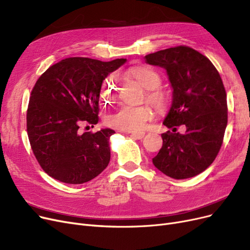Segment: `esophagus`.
Here are the masks:
<instances>
[{"instance_id": "esophagus-1", "label": "esophagus", "mask_w": 250, "mask_h": 250, "mask_svg": "<svg viewBox=\"0 0 250 250\" xmlns=\"http://www.w3.org/2000/svg\"><path fill=\"white\" fill-rule=\"evenodd\" d=\"M131 135V137L135 138V139H141L142 137L145 136V132H126Z\"/></svg>"}]
</instances>
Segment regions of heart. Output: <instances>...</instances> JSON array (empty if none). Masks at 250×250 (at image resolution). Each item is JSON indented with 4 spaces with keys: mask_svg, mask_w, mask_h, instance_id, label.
<instances>
[{
    "mask_svg": "<svg viewBox=\"0 0 250 250\" xmlns=\"http://www.w3.org/2000/svg\"><path fill=\"white\" fill-rule=\"evenodd\" d=\"M131 76L139 84L146 88V101L149 102L154 108L163 111L168 104L166 93L158 88L162 79L161 76L150 67L140 66L131 71ZM117 88L111 82L105 83L102 91L104 99H110ZM153 111L148 104L144 105H129L123 104L114 113L106 117V124L109 126L123 130V131H134L144 128L146 124L153 118Z\"/></svg>",
    "mask_w": 250,
    "mask_h": 250,
    "instance_id": "obj_1",
    "label": "heart"
}]
</instances>
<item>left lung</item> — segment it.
I'll return each mask as SVG.
<instances>
[{"label": "left lung", "mask_w": 250, "mask_h": 250, "mask_svg": "<svg viewBox=\"0 0 250 250\" xmlns=\"http://www.w3.org/2000/svg\"><path fill=\"white\" fill-rule=\"evenodd\" d=\"M146 62L166 69L173 87L171 109L164 125L183 126L181 134H162L163 146L152 159L161 172L186 179L208 169L217 158L228 123L227 96L217 68L187 45L146 55Z\"/></svg>", "instance_id": "8db88e82"}]
</instances>
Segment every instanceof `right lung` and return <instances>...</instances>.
<instances>
[{"label":"right lung","mask_w":250,"mask_h":250,"mask_svg":"<svg viewBox=\"0 0 250 250\" xmlns=\"http://www.w3.org/2000/svg\"><path fill=\"white\" fill-rule=\"evenodd\" d=\"M125 62L67 58L45 70L34 84L26 114L28 139L42 169L54 179L82 184L109 165L114 130L81 133L79 129L99 122L103 81Z\"/></svg>","instance_id":"obj_1"}]
</instances>
